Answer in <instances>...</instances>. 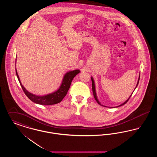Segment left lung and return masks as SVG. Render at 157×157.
Instances as JSON below:
<instances>
[{
	"instance_id": "obj_1",
	"label": "left lung",
	"mask_w": 157,
	"mask_h": 157,
	"mask_svg": "<svg viewBox=\"0 0 157 157\" xmlns=\"http://www.w3.org/2000/svg\"><path fill=\"white\" fill-rule=\"evenodd\" d=\"M140 76H139V78H138V82H137V84H136V87H135V88H136V86H138V83H139V81H140ZM91 80H92V92H93V94H94V98H95V100H96V101L97 102L98 104L101 105H102L101 104V103L99 102V101H98V99L97 95V93H96V90H95V82H94V79H93V78L92 77H91ZM132 94L131 95V96L129 97L128 98V99H127L126 101H125L123 104H122L121 105H120L119 106H116V107H119V106H122V105H123L125 104L126 103H127V102L128 101V100L129 99V98L130 97H131V95H132ZM103 106V105H102ZM106 107V106H105Z\"/></svg>"
}]
</instances>
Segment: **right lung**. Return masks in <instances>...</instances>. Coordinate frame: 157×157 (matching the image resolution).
<instances>
[{
	"label": "right lung",
	"instance_id": "1",
	"mask_svg": "<svg viewBox=\"0 0 157 157\" xmlns=\"http://www.w3.org/2000/svg\"><path fill=\"white\" fill-rule=\"evenodd\" d=\"M80 72L79 69H76L74 71H69L66 73L62 79V82L60 86L59 89L52 93L42 95L39 96L35 94H33L28 92L25 88L20 81L19 75L17 74L16 69V74L17 77V79L19 81V83L22 86L23 92L28 98L31 100L32 102L37 104L44 105H51L56 104L59 103L60 101L63 99V98L67 94V91L70 88L71 82L72 81L76 75L78 74Z\"/></svg>",
	"mask_w": 157,
	"mask_h": 157
}]
</instances>
